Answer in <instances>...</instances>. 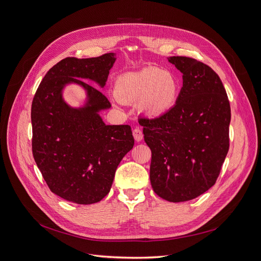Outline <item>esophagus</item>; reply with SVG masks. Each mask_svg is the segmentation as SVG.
<instances>
[{"label":"esophagus","instance_id":"obj_1","mask_svg":"<svg viewBox=\"0 0 261 261\" xmlns=\"http://www.w3.org/2000/svg\"><path fill=\"white\" fill-rule=\"evenodd\" d=\"M133 135H134V138L137 142H140L143 139V133L139 127H136L133 130Z\"/></svg>","mask_w":261,"mask_h":261}]
</instances>
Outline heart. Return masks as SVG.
Here are the masks:
<instances>
[{
  "instance_id": "heart-1",
  "label": "heart",
  "mask_w": 261,
  "mask_h": 261,
  "mask_svg": "<svg viewBox=\"0 0 261 261\" xmlns=\"http://www.w3.org/2000/svg\"><path fill=\"white\" fill-rule=\"evenodd\" d=\"M115 92L121 101L138 102L142 114L157 118L175 105L179 83L174 73L157 67L123 74L115 83Z\"/></svg>"
}]
</instances>
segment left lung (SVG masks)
Segmentation results:
<instances>
[{"label": "left lung", "mask_w": 261, "mask_h": 261, "mask_svg": "<svg viewBox=\"0 0 261 261\" xmlns=\"http://www.w3.org/2000/svg\"><path fill=\"white\" fill-rule=\"evenodd\" d=\"M168 60L182 73L177 101L167 114L139 123L152 151L154 192L179 203L193 200L216 184L229 147L230 106L212 68L190 57Z\"/></svg>", "instance_id": "obj_1"}]
</instances>
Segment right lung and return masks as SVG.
I'll list each match as a JSON object with an SVG mask.
<instances>
[{"label": "right lung", "instance_id": "1", "mask_svg": "<svg viewBox=\"0 0 261 261\" xmlns=\"http://www.w3.org/2000/svg\"><path fill=\"white\" fill-rule=\"evenodd\" d=\"M115 53L93 58L67 57L49 69L32 104V148L49 190L66 201L88 205L110 191L116 170L134 146L129 125H106L100 111L111 107L107 97L83 80L103 88ZM81 85L86 101L70 107L63 89Z\"/></svg>", "mask_w": 261, "mask_h": 261}]
</instances>
